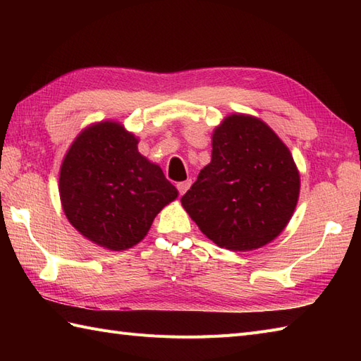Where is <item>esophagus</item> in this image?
Masks as SVG:
<instances>
[{
	"instance_id": "34e87169",
	"label": "esophagus",
	"mask_w": 361,
	"mask_h": 361,
	"mask_svg": "<svg viewBox=\"0 0 361 361\" xmlns=\"http://www.w3.org/2000/svg\"><path fill=\"white\" fill-rule=\"evenodd\" d=\"M190 185H192V181L190 180H186V181H180V183H176V189L180 190V194L183 195L186 192V190L190 188Z\"/></svg>"
}]
</instances>
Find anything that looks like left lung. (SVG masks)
Returning <instances> with one entry per match:
<instances>
[{"label": "left lung", "mask_w": 361, "mask_h": 361, "mask_svg": "<svg viewBox=\"0 0 361 361\" xmlns=\"http://www.w3.org/2000/svg\"><path fill=\"white\" fill-rule=\"evenodd\" d=\"M299 188V171L281 137L262 119L233 113L214 128L211 163L181 204L219 247L251 251L283 231Z\"/></svg>", "instance_id": "1"}]
</instances>
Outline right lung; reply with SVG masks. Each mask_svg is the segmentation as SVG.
<instances>
[{
    "label": "right lung",
    "instance_id": "right-lung-1",
    "mask_svg": "<svg viewBox=\"0 0 361 361\" xmlns=\"http://www.w3.org/2000/svg\"><path fill=\"white\" fill-rule=\"evenodd\" d=\"M137 142L121 122H94L75 136L60 166L66 219L110 251L140 243L157 214L178 197L161 167L137 152Z\"/></svg>",
    "mask_w": 361,
    "mask_h": 361
}]
</instances>
